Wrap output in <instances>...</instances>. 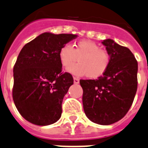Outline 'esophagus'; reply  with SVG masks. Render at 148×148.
I'll use <instances>...</instances> for the list:
<instances>
[{
    "label": "esophagus",
    "mask_w": 148,
    "mask_h": 148,
    "mask_svg": "<svg viewBox=\"0 0 148 148\" xmlns=\"http://www.w3.org/2000/svg\"><path fill=\"white\" fill-rule=\"evenodd\" d=\"M79 79H78L77 77H74V84H79Z\"/></svg>",
    "instance_id": "esophagus-1"
}]
</instances>
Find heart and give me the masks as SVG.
<instances>
[{"label":"heart","instance_id":"b5f03b06","mask_svg":"<svg viewBox=\"0 0 148 148\" xmlns=\"http://www.w3.org/2000/svg\"><path fill=\"white\" fill-rule=\"evenodd\" d=\"M59 59L63 68L68 69L77 58L79 63L72 66L69 71L77 76L86 75L97 79L105 74L110 64L111 58L106 50L88 39L74 43L73 48L65 44L59 50Z\"/></svg>","mask_w":148,"mask_h":148}]
</instances>
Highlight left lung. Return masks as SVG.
<instances>
[{
    "label": "left lung",
    "instance_id": "8db88e82",
    "mask_svg": "<svg viewBox=\"0 0 148 148\" xmlns=\"http://www.w3.org/2000/svg\"><path fill=\"white\" fill-rule=\"evenodd\" d=\"M111 62L97 80H80L84 110L89 119L103 125L124 117L132 105L138 88V62L132 52L110 39L102 42Z\"/></svg>",
    "mask_w": 148,
    "mask_h": 148
}]
</instances>
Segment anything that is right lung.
Returning <instances> with one entry per match:
<instances>
[{"mask_svg":"<svg viewBox=\"0 0 148 148\" xmlns=\"http://www.w3.org/2000/svg\"><path fill=\"white\" fill-rule=\"evenodd\" d=\"M76 35L44 32L26 43L14 67L13 99L20 115L37 125L59 119L62 101L74 84L70 73H62L60 49Z\"/></svg>","mask_w":148,"mask_h":148,"instance_id":"right-lung-1","label":"right lung"}]
</instances>
